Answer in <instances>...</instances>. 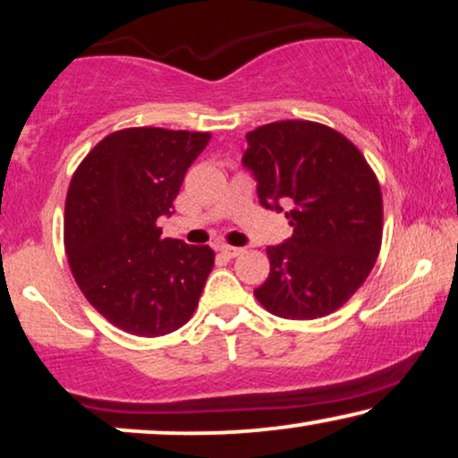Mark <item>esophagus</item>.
Wrapping results in <instances>:
<instances>
[{"mask_svg":"<svg viewBox=\"0 0 458 458\" xmlns=\"http://www.w3.org/2000/svg\"><path fill=\"white\" fill-rule=\"evenodd\" d=\"M218 250L227 256V259H235V256H240L243 250L242 248H235V246H227V243H223V246H218Z\"/></svg>","mask_w":458,"mask_h":458,"instance_id":"esophagus-1","label":"esophagus"}]
</instances>
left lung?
Masks as SVG:
<instances>
[{
	"label": "left lung",
	"instance_id": "left-lung-1",
	"mask_svg": "<svg viewBox=\"0 0 458 458\" xmlns=\"http://www.w3.org/2000/svg\"><path fill=\"white\" fill-rule=\"evenodd\" d=\"M242 165L259 202L285 212L293 235L268 246L271 273L254 296L273 315L310 321L340 309L362 285L381 248L377 177L354 143L310 121L250 131Z\"/></svg>",
	"mask_w": 458,
	"mask_h": 458
}]
</instances>
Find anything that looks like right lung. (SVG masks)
<instances>
[{"mask_svg": "<svg viewBox=\"0 0 458 458\" xmlns=\"http://www.w3.org/2000/svg\"><path fill=\"white\" fill-rule=\"evenodd\" d=\"M208 133L137 127L104 137L68 187L64 248L74 281L123 331L166 335L190 321L215 267L208 246L162 237Z\"/></svg>", "mask_w": 458, "mask_h": 458, "instance_id": "add662e5", "label": "right lung"}]
</instances>
